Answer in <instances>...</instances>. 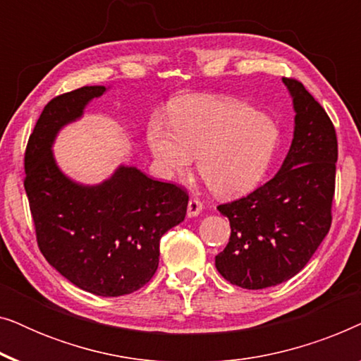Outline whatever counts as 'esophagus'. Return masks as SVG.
Masks as SVG:
<instances>
[{"label":"esophagus","instance_id":"obj_1","mask_svg":"<svg viewBox=\"0 0 361 361\" xmlns=\"http://www.w3.org/2000/svg\"><path fill=\"white\" fill-rule=\"evenodd\" d=\"M204 209V204L199 199H190L189 205H187V215L189 216H197Z\"/></svg>","mask_w":361,"mask_h":361}]
</instances>
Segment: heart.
I'll return each mask as SVG.
<instances>
[{"instance_id": "obj_1", "label": "heart", "mask_w": 361, "mask_h": 361, "mask_svg": "<svg viewBox=\"0 0 361 361\" xmlns=\"http://www.w3.org/2000/svg\"><path fill=\"white\" fill-rule=\"evenodd\" d=\"M171 126L152 121L147 145L166 174L197 169L215 194L238 195L253 189L278 147L273 121L245 103L219 97H189L171 108Z\"/></svg>"}]
</instances>
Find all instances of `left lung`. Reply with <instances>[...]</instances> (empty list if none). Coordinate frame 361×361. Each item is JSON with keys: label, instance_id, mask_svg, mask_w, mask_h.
Returning <instances> with one entry per match:
<instances>
[{"label": "left lung", "instance_id": "left-lung-1", "mask_svg": "<svg viewBox=\"0 0 361 361\" xmlns=\"http://www.w3.org/2000/svg\"><path fill=\"white\" fill-rule=\"evenodd\" d=\"M294 140L278 174L248 195L220 204L230 240L215 256L219 273L243 289L278 286L299 273L332 225L338 145L322 105L295 78Z\"/></svg>", "mask_w": 361, "mask_h": 361}]
</instances>
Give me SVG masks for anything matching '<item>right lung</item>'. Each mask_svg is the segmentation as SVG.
Returning a JSON list of instances; mask_svg holds the SVG:
<instances>
[{
	"mask_svg": "<svg viewBox=\"0 0 361 361\" xmlns=\"http://www.w3.org/2000/svg\"><path fill=\"white\" fill-rule=\"evenodd\" d=\"M103 92L105 87H82L44 106L24 152V189L49 264L87 293L118 298L154 276L161 236L185 219L189 194L136 167L123 166L95 187L78 185L59 171L54 136Z\"/></svg>",
	"mask_w": 361,
	"mask_h": 361,
	"instance_id": "1",
	"label": "right lung"
}]
</instances>
